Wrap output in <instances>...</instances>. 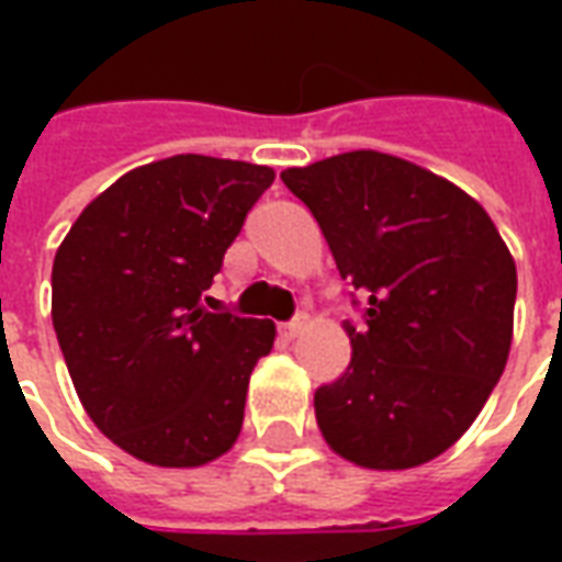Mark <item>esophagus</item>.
I'll list each match as a JSON object with an SVG mask.
<instances>
[{
	"label": "esophagus",
	"mask_w": 562,
	"mask_h": 562,
	"mask_svg": "<svg viewBox=\"0 0 562 562\" xmlns=\"http://www.w3.org/2000/svg\"><path fill=\"white\" fill-rule=\"evenodd\" d=\"M304 328H306V318L297 316V318H292V322L280 325V334L285 337V340H294L297 334H304Z\"/></svg>",
	"instance_id": "obj_1"
}]
</instances>
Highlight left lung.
I'll list each match as a JSON object with an SVG mask.
<instances>
[{"label":"left lung","instance_id":"1","mask_svg":"<svg viewBox=\"0 0 562 562\" xmlns=\"http://www.w3.org/2000/svg\"><path fill=\"white\" fill-rule=\"evenodd\" d=\"M282 183L367 301L352 361L316 391L318 430L364 470H413L479 418L512 349L518 270L484 207L446 177L352 149Z\"/></svg>","mask_w":562,"mask_h":562}]
</instances>
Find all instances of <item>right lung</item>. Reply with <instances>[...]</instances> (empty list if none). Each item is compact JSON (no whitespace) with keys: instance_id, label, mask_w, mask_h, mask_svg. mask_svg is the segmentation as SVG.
Here are the masks:
<instances>
[{"instance_id":"add662e5","label":"right lung","mask_w":562,"mask_h":562,"mask_svg":"<svg viewBox=\"0 0 562 562\" xmlns=\"http://www.w3.org/2000/svg\"><path fill=\"white\" fill-rule=\"evenodd\" d=\"M273 177L198 153L149 161L92 198L56 249L50 316L68 376L132 458L186 470L237 442L277 328L207 313L204 292Z\"/></svg>"}]
</instances>
